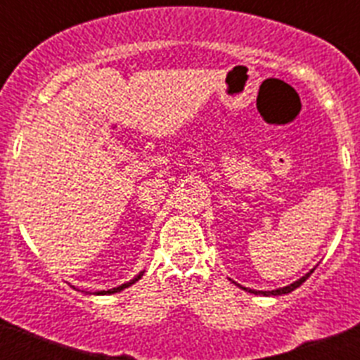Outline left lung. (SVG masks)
Instances as JSON below:
<instances>
[{
    "label": "left lung",
    "mask_w": 360,
    "mask_h": 360,
    "mask_svg": "<svg viewBox=\"0 0 360 360\" xmlns=\"http://www.w3.org/2000/svg\"><path fill=\"white\" fill-rule=\"evenodd\" d=\"M314 270H316V266H314V269L310 270V272H307V274L303 276V278H299L297 281H294V283H290V285H287V287H281V288H276V290H254V288H245V287H241V285H238V287H241L243 288V290H247V292H250V294H262V295H283V294H290L292 290H295V288L297 287H301V285H303L304 281H307L308 278H310V274L311 272H314Z\"/></svg>",
    "instance_id": "obj_1"
}]
</instances>
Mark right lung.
Instances as JSON below:
<instances>
[{"label":"right lung","mask_w":360,"mask_h":360,"mask_svg":"<svg viewBox=\"0 0 360 360\" xmlns=\"http://www.w3.org/2000/svg\"><path fill=\"white\" fill-rule=\"evenodd\" d=\"M142 276H144V270H142L141 274H136L135 278H133V279H129L128 283H122V285H119V287H115V288H110V290H101V292H95V295H108V294H117V292L124 290V288L131 287L133 283H136V281H139V279H141Z\"/></svg>","instance_id":"add662e5"}]
</instances>
